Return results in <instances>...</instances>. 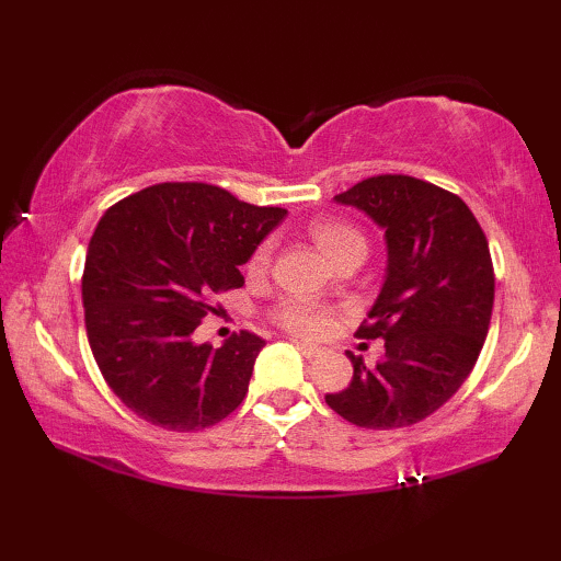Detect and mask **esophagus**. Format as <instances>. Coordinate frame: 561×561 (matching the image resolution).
Instances as JSON below:
<instances>
[{
  "label": "esophagus",
  "instance_id": "1",
  "mask_svg": "<svg viewBox=\"0 0 561 561\" xmlns=\"http://www.w3.org/2000/svg\"><path fill=\"white\" fill-rule=\"evenodd\" d=\"M291 344L297 346V348L301 351V356H307V358H314V356H319V354H321V346H317V344H309V341L291 339Z\"/></svg>",
  "mask_w": 561,
  "mask_h": 561
}]
</instances>
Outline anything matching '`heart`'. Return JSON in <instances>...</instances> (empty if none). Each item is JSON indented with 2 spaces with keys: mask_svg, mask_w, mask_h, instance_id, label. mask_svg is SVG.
Listing matches in <instances>:
<instances>
[{
  "mask_svg": "<svg viewBox=\"0 0 561 561\" xmlns=\"http://www.w3.org/2000/svg\"><path fill=\"white\" fill-rule=\"evenodd\" d=\"M311 240L317 242L321 252L331 262H336L341 254L351 250H366V240L356 227L339 220H314L309 225ZM270 262V247L262 244L250 262V270H262ZM274 319L291 334L299 336H319L331 324V311L311 299H287L274 309Z\"/></svg>",
  "mask_w": 561,
  "mask_h": 561,
  "instance_id": "b5f03b06",
  "label": "heart"
}]
</instances>
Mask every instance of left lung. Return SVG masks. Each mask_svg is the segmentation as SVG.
<instances>
[{
	"mask_svg": "<svg viewBox=\"0 0 561 561\" xmlns=\"http://www.w3.org/2000/svg\"><path fill=\"white\" fill-rule=\"evenodd\" d=\"M334 203L381 227L386 277L358 329L383 339L376 366L348 351L354 378L327 403L358 428H405L448 401L485 344L495 272L482 227L458 195L411 175L360 180Z\"/></svg>",
	"mask_w": 561,
	"mask_h": 561,
	"instance_id": "left-lung-1",
	"label": "left lung"
}]
</instances>
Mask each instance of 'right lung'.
<instances>
[{"mask_svg":"<svg viewBox=\"0 0 561 561\" xmlns=\"http://www.w3.org/2000/svg\"><path fill=\"white\" fill-rule=\"evenodd\" d=\"M287 210L237 201L205 183H160L111 207L89 242L81 297L103 378L160 428L220 423L244 401L264 341L242 331L220 348L193 339L215 294Z\"/></svg>","mask_w":561,"mask_h":561,"instance_id":"add662e5","label":"right lung"}]
</instances>
